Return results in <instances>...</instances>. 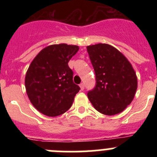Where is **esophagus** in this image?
I'll use <instances>...</instances> for the list:
<instances>
[{
  "mask_svg": "<svg viewBox=\"0 0 157 157\" xmlns=\"http://www.w3.org/2000/svg\"><path fill=\"white\" fill-rule=\"evenodd\" d=\"M80 90H84V83H80Z\"/></svg>",
  "mask_w": 157,
  "mask_h": 157,
  "instance_id": "esophagus-1",
  "label": "esophagus"
}]
</instances>
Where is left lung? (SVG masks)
Returning a JSON list of instances; mask_svg holds the SVG:
<instances>
[{"instance_id": "left-lung-1", "label": "left lung", "mask_w": 157, "mask_h": 157, "mask_svg": "<svg viewBox=\"0 0 157 157\" xmlns=\"http://www.w3.org/2000/svg\"><path fill=\"white\" fill-rule=\"evenodd\" d=\"M96 74L95 88L88 99L100 113L114 115L131 104L137 88V78L125 56L109 44L86 47Z\"/></svg>"}]
</instances>
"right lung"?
<instances>
[{
  "label": "right lung",
  "mask_w": 157,
  "mask_h": 157,
  "mask_svg": "<svg viewBox=\"0 0 157 157\" xmlns=\"http://www.w3.org/2000/svg\"><path fill=\"white\" fill-rule=\"evenodd\" d=\"M78 50L77 45L64 43L48 45L30 64L25 77L26 93L43 115L58 116L72 105L80 87L73 81L68 61Z\"/></svg>",
  "instance_id": "obj_1"
}]
</instances>
